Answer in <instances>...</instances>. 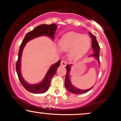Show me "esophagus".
Returning <instances> with one entry per match:
<instances>
[{
    "label": "esophagus",
    "instance_id": "obj_1",
    "mask_svg": "<svg viewBox=\"0 0 121 121\" xmlns=\"http://www.w3.org/2000/svg\"><path fill=\"white\" fill-rule=\"evenodd\" d=\"M60 64L62 65H63V66H66V65H67V63H66L65 61L62 60V61H61Z\"/></svg>",
    "mask_w": 121,
    "mask_h": 121
}]
</instances>
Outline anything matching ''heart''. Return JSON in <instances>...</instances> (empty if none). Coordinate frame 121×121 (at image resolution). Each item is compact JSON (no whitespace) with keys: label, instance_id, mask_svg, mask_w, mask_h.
Segmentation results:
<instances>
[{"label":"heart","instance_id":"1","mask_svg":"<svg viewBox=\"0 0 121 121\" xmlns=\"http://www.w3.org/2000/svg\"><path fill=\"white\" fill-rule=\"evenodd\" d=\"M91 44V39L88 36L74 32L64 35L59 42V48L62 51L70 50L69 57L72 59H78L86 53Z\"/></svg>","mask_w":121,"mask_h":121}]
</instances>
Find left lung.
Here are the masks:
<instances>
[{"label": "left lung", "mask_w": 121, "mask_h": 121, "mask_svg": "<svg viewBox=\"0 0 121 121\" xmlns=\"http://www.w3.org/2000/svg\"><path fill=\"white\" fill-rule=\"evenodd\" d=\"M89 35H90V37H91L92 39V49H93V51L94 52V54H91L90 56H92V57H94L98 61V63L100 65V46H99V44L97 42L96 40V37L94 35H93L91 33L89 32ZM72 65V64L69 65V64H68L66 66V69H67V73H66L65 75V86L66 88L68 89V90L69 91H70L72 93L75 94H84L86 93V92L90 91L91 89H92V87H91L89 89H86V90H80V89L76 88L75 87H74V86L71 84V82L70 81V79H69V73L70 72V66Z\"/></svg>", "instance_id": "1"}]
</instances>
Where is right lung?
Returning <instances> with one entry per match:
<instances>
[{
	"label": "right lung",
	"instance_id": "obj_1",
	"mask_svg": "<svg viewBox=\"0 0 121 121\" xmlns=\"http://www.w3.org/2000/svg\"><path fill=\"white\" fill-rule=\"evenodd\" d=\"M57 26L56 24L51 25L42 24L37 26L33 30L27 33L20 46L19 53H18V59L16 64V73L22 85L26 90L31 93L42 94L45 92L48 89L50 86L51 81L53 77L57 72L58 67L60 65V60H58L56 63L51 66L42 82L38 84H29L23 79L20 72L21 58L23 49L25 46L26 43L29 42L30 40L40 36H47L53 39H54V34L56 29H57Z\"/></svg>",
	"mask_w": 121,
	"mask_h": 121
}]
</instances>
